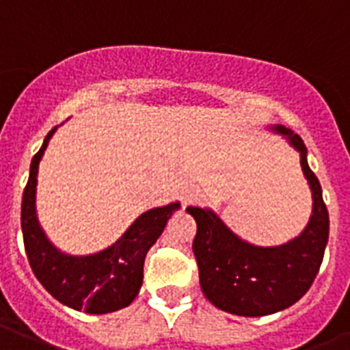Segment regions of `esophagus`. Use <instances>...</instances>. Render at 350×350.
Returning <instances> with one entry per match:
<instances>
[{
    "instance_id": "1",
    "label": "esophagus",
    "mask_w": 350,
    "mask_h": 350,
    "mask_svg": "<svg viewBox=\"0 0 350 350\" xmlns=\"http://www.w3.org/2000/svg\"><path fill=\"white\" fill-rule=\"evenodd\" d=\"M198 196H200V191H198L196 185H192V183H187V185L181 187L180 191V200L183 205H191V203H194L198 200Z\"/></svg>"
}]
</instances>
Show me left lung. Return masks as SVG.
<instances>
[{
    "mask_svg": "<svg viewBox=\"0 0 350 350\" xmlns=\"http://www.w3.org/2000/svg\"><path fill=\"white\" fill-rule=\"evenodd\" d=\"M299 152V165L312 192V214L301 232L287 243L260 247L234 234L208 207H187L196 219L192 250L205 298L236 316L274 314L294 305L314 282L329 241V213L321 185L307 163L304 139L283 125H271Z\"/></svg>",
    "mask_w": 350,
    "mask_h": 350,
    "instance_id": "obj_1",
    "label": "left lung"
}]
</instances>
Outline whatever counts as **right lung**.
Returning a JSON list of instances; mask_svg holds the SVG:
<instances>
[{
    "label": "right lung",
    "instance_id": "obj_1",
    "mask_svg": "<svg viewBox=\"0 0 350 350\" xmlns=\"http://www.w3.org/2000/svg\"><path fill=\"white\" fill-rule=\"evenodd\" d=\"M54 126L30 163L29 183L21 203V230L25 250L36 278L49 293L74 310L89 314L114 312L134 301L143 283V263L148 249L167 227L180 202L154 207L137 216L111 247L94 254H67L46 238L36 211V187L40 161L54 136Z\"/></svg>",
    "mask_w": 350,
    "mask_h": 350
}]
</instances>
